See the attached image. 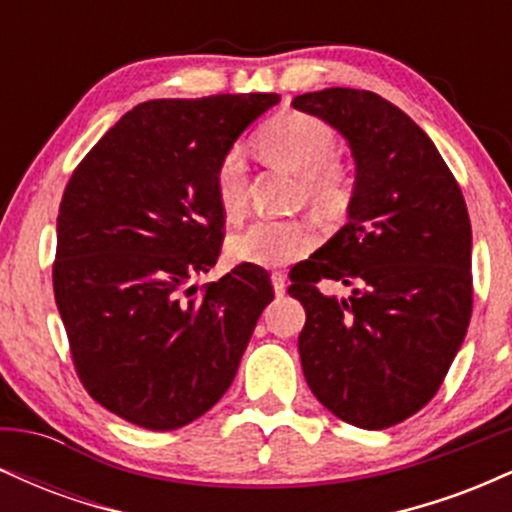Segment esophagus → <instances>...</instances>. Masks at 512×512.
Returning <instances> with one entry per match:
<instances>
[{
    "label": "esophagus",
    "instance_id": "esophagus-1",
    "mask_svg": "<svg viewBox=\"0 0 512 512\" xmlns=\"http://www.w3.org/2000/svg\"><path fill=\"white\" fill-rule=\"evenodd\" d=\"M272 284H274L276 296H284V293H286V276L281 272H274L272 274Z\"/></svg>",
    "mask_w": 512,
    "mask_h": 512
}]
</instances>
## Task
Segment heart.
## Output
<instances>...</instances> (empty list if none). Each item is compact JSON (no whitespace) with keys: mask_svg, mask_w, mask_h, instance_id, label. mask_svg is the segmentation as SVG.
<instances>
[{"mask_svg":"<svg viewBox=\"0 0 512 512\" xmlns=\"http://www.w3.org/2000/svg\"><path fill=\"white\" fill-rule=\"evenodd\" d=\"M260 154L269 166L284 168L301 180V199L320 219L337 221L349 211L356 182L346 163L337 158V134L330 125L305 113H279L257 134ZM250 163L243 146H231L214 170L216 202L228 219L248 209ZM315 231L305 221L257 219L228 240L233 260L284 267L308 255Z\"/></svg>","mask_w":512,"mask_h":512,"instance_id":"b5f03b06","label":"heart"}]
</instances>
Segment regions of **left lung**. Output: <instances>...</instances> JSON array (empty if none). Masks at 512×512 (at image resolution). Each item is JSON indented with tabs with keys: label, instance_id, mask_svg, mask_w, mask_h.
<instances>
[{
	"label": "left lung",
	"instance_id": "1",
	"mask_svg": "<svg viewBox=\"0 0 512 512\" xmlns=\"http://www.w3.org/2000/svg\"><path fill=\"white\" fill-rule=\"evenodd\" d=\"M349 139V223L291 276L303 303L301 366L313 395L346 424L380 431L424 409L472 317V223L455 175L428 134L373 91L293 98ZM320 280L352 286L325 297Z\"/></svg>",
	"mask_w": 512,
	"mask_h": 512
}]
</instances>
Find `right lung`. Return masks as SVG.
<instances>
[{
    "label": "right lung",
    "mask_w": 512,
    "mask_h": 512,
    "mask_svg": "<svg viewBox=\"0 0 512 512\" xmlns=\"http://www.w3.org/2000/svg\"><path fill=\"white\" fill-rule=\"evenodd\" d=\"M276 93L139 103L64 187L52 286L86 392L120 419L175 431L236 378L264 305L267 269L238 264L190 286L221 255L214 170Z\"/></svg>",
    "instance_id": "add662e5"
}]
</instances>
